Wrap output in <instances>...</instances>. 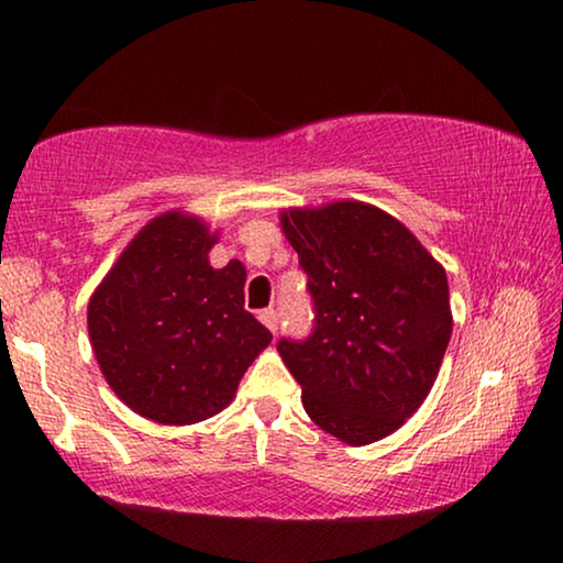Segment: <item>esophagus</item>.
Listing matches in <instances>:
<instances>
[{
	"label": "esophagus",
	"instance_id": "obj_1",
	"mask_svg": "<svg viewBox=\"0 0 563 563\" xmlns=\"http://www.w3.org/2000/svg\"><path fill=\"white\" fill-rule=\"evenodd\" d=\"M258 320L264 322V325L272 330V333H276V330H279V312H276V310H261L258 312Z\"/></svg>",
	"mask_w": 563,
	"mask_h": 563
}]
</instances>
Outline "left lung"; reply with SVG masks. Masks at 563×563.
<instances>
[{
  "instance_id": "1",
  "label": "left lung",
  "mask_w": 563,
  "mask_h": 563,
  "mask_svg": "<svg viewBox=\"0 0 563 563\" xmlns=\"http://www.w3.org/2000/svg\"><path fill=\"white\" fill-rule=\"evenodd\" d=\"M314 305L312 333L276 351L314 426L349 445L395 433L433 387L451 341L443 266L364 202L282 214Z\"/></svg>"
}]
</instances>
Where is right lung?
<instances>
[{
  "label": "right lung",
  "mask_w": 563,
  "mask_h": 563,
  "mask_svg": "<svg viewBox=\"0 0 563 563\" xmlns=\"http://www.w3.org/2000/svg\"><path fill=\"white\" fill-rule=\"evenodd\" d=\"M218 235L181 212L151 220L89 299L107 384L143 418L189 426L225 410L272 333L245 310V268H212Z\"/></svg>",
  "instance_id": "right-lung-1"
}]
</instances>
